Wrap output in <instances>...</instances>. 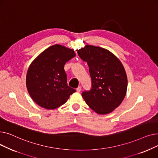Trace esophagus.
Instances as JSON below:
<instances>
[{
  "instance_id": "34e87169",
  "label": "esophagus",
  "mask_w": 158,
  "mask_h": 158,
  "mask_svg": "<svg viewBox=\"0 0 158 158\" xmlns=\"http://www.w3.org/2000/svg\"><path fill=\"white\" fill-rule=\"evenodd\" d=\"M76 90H77V92H80L81 91V86H79V87L77 88Z\"/></svg>"
}]
</instances>
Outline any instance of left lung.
<instances>
[{
  "instance_id": "left-lung-1",
  "label": "left lung",
  "mask_w": 158,
  "mask_h": 158,
  "mask_svg": "<svg viewBox=\"0 0 158 158\" xmlns=\"http://www.w3.org/2000/svg\"><path fill=\"white\" fill-rule=\"evenodd\" d=\"M86 61L92 88L82 93L87 105L98 114H106L118 107L126 95L127 77L118 58L107 49L86 45L76 50Z\"/></svg>"
}]
</instances>
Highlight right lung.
<instances>
[{"instance_id": "obj_1", "label": "right lung", "mask_w": 158, "mask_h": 158, "mask_svg": "<svg viewBox=\"0 0 158 158\" xmlns=\"http://www.w3.org/2000/svg\"><path fill=\"white\" fill-rule=\"evenodd\" d=\"M75 56L73 49L56 44L32 61L26 82L30 97L38 106L47 110L56 109L76 92L67 85L64 70L65 63Z\"/></svg>"}]
</instances>
